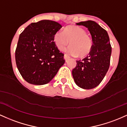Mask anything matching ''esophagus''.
<instances>
[{
  "label": "esophagus",
  "mask_w": 127,
  "mask_h": 127,
  "mask_svg": "<svg viewBox=\"0 0 127 127\" xmlns=\"http://www.w3.org/2000/svg\"><path fill=\"white\" fill-rule=\"evenodd\" d=\"M64 59H65V61H67L68 59H69V57L67 55H66V54H65V55H64Z\"/></svg>",
  "instance_id": "esophagus-1"
}]
</instances>
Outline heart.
I'll return each instance as SVG.
<instances>
[{"mask_svg":"<svg viewBox=\"0 0 127 127\" xmlns=\"http://www.w3.org/2000/svg\"><path fill=\"white\" fill-rule=\"evenodd\" d=\"M54 41L61 50L70 43L71 45L66 49V52L71 56H79L80 58L88 56L93 46L92 39L86 34V31L83 28L74 25L66 26L63 32H57L54 36Z\"/></svg>","mask_w":127,"mask_h":127,"instance_id":"heart-1","label":"heart"}]
</instances>
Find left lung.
<instances>
[{"label": "left lung", "instance_id": "8db88e82", "mask_svg": "<svg viewBox=\"0 0 127 127\" xmlns=\"http://www.w3.org/2000/svg\"><path fill=\"white\" fill-rule=\"evenodd\" d=\"M88 28L92 36L93 46L88 56L76 61L72 74L75 83L85 89H93L99 85L109 68L112 47L105 29L94 21L76 23Z\"/></svg>", "mask_w": 127, "mask_h": 127}]
</instances>
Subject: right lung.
Instances as JSON below:
<instances>
[{
	"label": "right lung",
	"mask_w": 127,
	"mask_h": 127,
	"mask_svg": "<svg viewBox=\"0 0 127 127\" xmlns=\"http://www.w3.org/2000/svg\"><path fill=\"white\" fill-rule=\"evenodd\" d=\"M62 28L56 21L43 20L29 25L20 35L15 62L22 77L35 85L48 83L65 62L54 42Z\"/></svg>",
	"instance_id": "1"
}]
</instances>
